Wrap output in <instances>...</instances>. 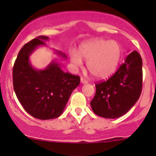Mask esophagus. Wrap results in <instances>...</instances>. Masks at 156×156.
Wrapping results in <instances>:
<instances>
[{
    "mask_svg": "<svg viewBox=\"0 0 156 156\" xmlns=\"http://www.w3.org/2000/svg\"><path fill=\"white\" fill-rule=\"evenodd\" d=\"M81 82L82 83V84H87V81L86 79H84V78H81Z\"/></svg>",
    "mask_w": 156,
    "mask_h": 156,
    "instance_id": "34e87169",
    "label": "esophagus"
}]
</instances>
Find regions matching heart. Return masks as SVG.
Listing matches in <instances>:
<instances>
[{"instance_id":"b5f03b06","label":"heart","mask_w":156,"mask_h":156,"mask_svg":"<svg viewBox=\"0 0 156 156\" xmlns=\"http://www.w3.org/2000/svg\"><path fill=\"white\" fill-rule=\"evenodd\" d=\"M122 47L115 41L97 39L83 44L79 54L72 51L71 62L76 67L82 66V59L87 61V68L97 78H106L117 69L122 57Z\"/></svg>"}]
</instances>
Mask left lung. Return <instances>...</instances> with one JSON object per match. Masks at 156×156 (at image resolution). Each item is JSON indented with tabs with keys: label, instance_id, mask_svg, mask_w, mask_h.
Returning <instances> with one entry per match:
<instances>
[{
	"label": "left lung",
	"instance_id": "1",
	"mask_svg": "<svg viewBox=\"0 0 156 156\" xmlns=\"http://www.w3.org/2000/svg\"><path fill=\"white\" fill-rule=\"evenodd\" d=\"M142 66L140 55L134 50L111 78L96 84L95 96L90 102L96 115L116 119L134 106L142 91Z\"/></svg>",
	"mask_w": 156,
	"mask_h": 156
}]
</instances>
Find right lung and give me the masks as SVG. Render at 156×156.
Listing matches in <instances>:
<instances>
[{
    "mask_svg": "<svg viewBox=\"0 0 156 156\" xmlns=\"http://www.w3.org/2000/svg\"><path fill=\"white\" fill-rule=\"evenodd\" d=\"M47 36H38L22 48L12 69L13 89L26 112L41 120L53 119L62 115L72 91L80 84V77L64 72L53 60L43 70L31 66L29 57L36 48L45 46ZM62 58L67 56L55 50Z\"/></svg>",
    "mask_w": 156,
    "mask_h": 156,
    "instance_id": "1",
    "label": "right lung"
}]
</instances>
